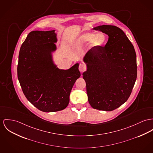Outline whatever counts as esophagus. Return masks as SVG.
<instances>
[{
	"instance_id": "obj_1",
	"label": "esophagus",
	"mask_w": 153,
	"mask_h": 153,
	"mask_svg": "<svg viewBox=\"0 0 153 153\" xmlns=\"http://www.w3.org/2000/svg\"><path fill=\"white\" fill-rule=\"evenodd\" d=\"M79 69L80 72H83L84 71H85L86 67L83 63H80L79 65Z\"/></svg>"
}]
</instances>
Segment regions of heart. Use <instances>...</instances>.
<instances>
[{
	"label": "heart",
	"instance_id": "heart-1",
	"mask_svg": "<svg viewBox=\"0 0 153 153\" xmlns=\"http://www.w3.org/2000/svg\"><path fill=\"white\" fill-rule=\"evenodd\" d=\"M107 41L105 34L103 33H95L94 32H86L79 36L71 44L72 47L80 48L85 47L89 43L91 48H98L103 46Z\"/></svg>",
	"mask_w": 153,
	"mask_h": 153
}]
</instances>
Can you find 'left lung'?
<instances>
[{
    "instance_id": "left-lung-1",
    "label": "left lung",
    "mask_w": 153,
    "mask_h": 153,
    "mask_svg": "<svg viewBox=\"0 0 153 153\" xmlns=\"http://www.w3.org/2000/svg\"><path fill=\"white\" fill-rule=\"evenodd\" d=\"M108 35L105 47L91 48L83 60L82 73L88 102L94 109L111 111L129 98L137 78L134 48L118 27L102 25L93 28Z\"/></svg>"
}]
</instances>
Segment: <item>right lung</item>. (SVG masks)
Returning a JSON list of instances; mask_svg holds the SVG:
<instances>
[{
  "instance_id": "1",
  "label": "right lung",
  "mask_w": 153,
  "mask_h": 153,
  "mask_svg": "<svg viewBox=\"0 0 153 153\" xmlns=\"http://www.w3.org/2000/svg\"><path fill=\"white\" fill-rule=\"evenodd\" d=\"M55 30L33 31L20 48L17 66L18 79L27 99L39 110L53 112L69 103L71 90L81 73L79 63L67 70L55 63L53 53L58 42Z\"/></svg>"
}]
</instances>
